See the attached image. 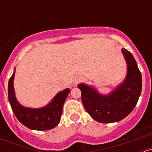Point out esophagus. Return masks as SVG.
<instances>
[{
  "instance_id": "34e87169",
  "label": "esophagus",
  "mask_w": 152,
  "mask_h": 152,
  "mask_svg": "<svg viewBox=\"0 0 152 152\" xmlns=\"http://www.w3.org/2000/svg\"><path fill=\"white\" fill-rule=\"evenodd\" d=\"M82 80V77H80V76H76L74 79V81H73V84L74 85H76L77 84H78L80 81Z\"/></svg>"
}]
</instances>
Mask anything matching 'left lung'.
<instances>
[{
    "label": "left lung",
    "instance_id": "1",
    "mask_svg": "<svg viewBox=\"0 0 152 152\" xmlns=\"http://www.w3.org/2000/svg\"><path fill=\"white\" fill-rule=\"evenodd\" d=\"M127 62V76L123 84L107 96L94 88L78 84L86 111L93 119L102 123H111L124 119L133 110L142 91V75L131 52L122 49Z\"/></svg>",
    "mask_w": 152,
    "mask_h": 152
}]
</instances>
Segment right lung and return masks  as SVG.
<instances>
[{"instance_id":"right-lung-1","label":"right lung","mask_w":152,"mask_h":152,"mask_svg":"<svg viewBox=\"0 0 152 152\" xmlns=\"http://www.w3.org/2000/svg\"><path fill=\"white\" fill-rule=\"evenodd\" d=\"M13 72L8 82V98L13 113L23 126L33 130H49L59 123L62 113L63 104L70 92L65 89L58 93L54 99L45 107L40 109L26 108L21 106L14 96Z\"/></svg>"}]
</instances>
